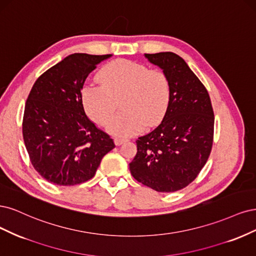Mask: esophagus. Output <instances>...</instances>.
Returning a JSON list of instances; mask_svg holds the SVG:
<instances>
[{
	"mask_svg": "<svg viewBox=\"0 0 256 256\" xmlns=\"http://www.w3.org/2000/svg\"><path fill=\"white\" fill-rule=\"evenodd\" d=\"M128 142V139L120 138V137L114 138V144H116V146H120V144H122L123 142Z\"/></svg>",
	"mask_w": 256,
	"mask_h": 256,
	"instance_id": "esophagus-1",
	"label": "esophagus"
}]
</instances>
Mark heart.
<instances>
[{
  "label": "heart",
  "mask_w": 256,
  "mask_h": 256,
  "mask_svg": "<svg viewBox=\"0 0 256 256\" xmlns=\"http://www.w3.org/2000/svg\"><path fill=\"white\" fill-rule=\"evenodd\" d=\"M101 86H86L82 102L88 116L104 126L114 114L121 98V112L107 126L114 136H130L146 126H155L167 112L170 85L162 71L128 60H114L98 71Z\"/></svg>",
  "instance_id": "b5f03b06"
}]
</instances>
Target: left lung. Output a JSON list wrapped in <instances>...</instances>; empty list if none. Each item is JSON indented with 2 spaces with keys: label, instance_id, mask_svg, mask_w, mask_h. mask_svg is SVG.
Instances as JSON below:
<instances>
[{
  "label": "left lung",
  "instance_id": "left-lung-1",
  "mask_svg": "<svg viewBox=\"0 0 256 256\" xmlns=\"http://www.w3.org/2000/svg\"><path fill=\"white\" fill-rule=\"evenodd\" d=\"M144 57L166 74L170 98L160 124L136 140L130 171L156 192H173L190 184L208 162L215 118L208 90L182 57L172 52Z\"/></svg>",
  "mask_w": 256,
  "mask_h": 256
}]
</instances>
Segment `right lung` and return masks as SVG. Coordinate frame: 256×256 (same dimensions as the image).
<instances>
[{"mask_svg": "<svg viewBox=\"0 0 256 256\" xmlns=\"http://www.w3.org/2000/svg\"><path fill=\"white\" fill-rule=\"evenodd\" d=\"M112 54L74 53L37 78L26 103L23 139L32 164L48 182L60 186L94 178L114 140L90 120L82 89L96 64Z\"/></svg>", "mask_w": 256, "mask_h": 256, "instance_id": "obj_1", "label": "right lung"}]
</instances>
